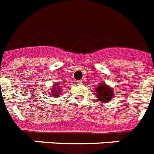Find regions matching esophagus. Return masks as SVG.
Instances as JSON below:
<instances>
[{
    "label": "esophagus",
    "mask_w": 154,
    "mask_h": 154,
    "mask_svg": "<svg viewBox=\"0 0 154 154\" xmlns=\"http://www.w3.org/2000/svg\"><path fill=\"white\" fill-rule=\"evenodd\" d=\"M76 83H78V84H82V83H83V80L76 81Z\"/></svg>",
    "instance_id": "1"
}]
</instances>
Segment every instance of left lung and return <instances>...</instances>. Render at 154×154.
I'll return each mask as SVG.
<instances>
[{
	"instance_id": "obj_1",
	"label": "left lung",
	"mask_w": 154,
	"mask_h": 154,
	"mask_svg": "<svg viewBox=\"0 0 154 154\" xmlns=\"http://www.w3.org/2000/svg\"><path fill=\"white\" fill-rule=\"evenodd\" d=\"M96 98L101 103L110 102L114 97V91L107 85L100 83L96 88Z\"/></svg>"
}]
</instances>
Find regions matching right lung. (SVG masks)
Masks as SVG:
<instances>
[{
    "label": "right lung",
    "mask_w": 154,
    "mask_h": 154,
    "mask_svg": "<svg viewBox=\"0 0 154 154\" xmlns=\"http://www.w3.org/2000/svg\"><path fill=\"white\" fill-rule=\"evenodd\" d=\"M61 88L62 87H60V85L59 84H56V83H54L53 87L51 88V94L53 95L54 97H59L60 95V93H61Z\"/></svg>",
    "instance_id": "1"
}]
</instances>
